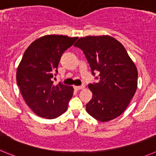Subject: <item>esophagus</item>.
<instances>
[{
	"label": "esophagus",
	"mask_w": 156,
	"mask_h": 156,
	"mask_svg": "<svg viewBox=\"0 0 156 156\" xmlns=\"http://www.w3.org/2000/svg\"><path fill=\"white\" fill-rule=\"evenodd\" d=\"M74 88H75V90L78 91V90H81V89H82V88H85V86H84V85H81V86H75Z\"/></svg>",
	"instance_id": "obj_1"
}]
</instances>
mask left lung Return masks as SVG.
I'll return each mask as SVG.
<instances>
[{
  "mask_svg": "<svg viewBox=\"0 0 156 156\" xmlns=\"http://www.w3.org/2000/svg\"><path fill=\"white\" fill-rule=\"evenodd\" d=\"M83 51L97 83L88 84L92 99L86 111L101 122L118 117L134 97L137 70L123 45L109 36L81 37L75 44Z\"/></svg>",
  "mask_w": 156,
  "mask_h": 156,
  "instance_id": "8db88e82",
  "label": "left lung"
}]
</instances>
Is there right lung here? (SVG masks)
<instances>
[{"mask_svg": "<svg viewBox=\"0 0 156 156\" xmlns=\"http://www.w3.org/2000/svg\"><path fill=\"white\" fill-rule=\"evenodd\" d=\"M77 39L47 35L33 42L24 53L17 69V84L26 104L39 116L57 118L68 109L74 88L61 82L54 85L52 79L62 54Z\"/></svg>", "mask_w": 156, "mask_h": 156, "instance_id": "obj_1", "label": "right lung"}]
</instances>
